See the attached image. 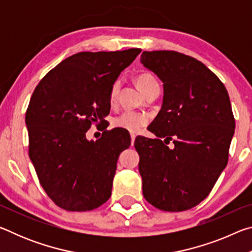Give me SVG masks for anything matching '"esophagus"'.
<instances>
[{
	"mask_svg": "<svg viewBox=\"0 0 252 252\" xmlns=\"http://www.w3.org/2000/svg\"><path fill=\"white\" fill-rule=\"evenodd\" d=\"M130 136H131V146H133L134 140H135V134L134 133H131Z\"/></svg>",
	"mask_w": 252,
	"mask_h": 252,
	"instance_id": "esophagus-1",
	"label": "esophagus"
}]
</instances>
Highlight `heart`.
<instances>
[{
  "mask_svg": "<svg viewBox=\"0 0 252 252\" xmlns=\"http://www.w3.org/2000/svg\"><path fill=\"white\" fill-rule=\"evenodd\" d=\"M135 83H136V87L139 88V90L143 93L149 87H151L152 84L158 83V82L155 79V76H153L151 73L143 72V73H140L136 75ZM119 88H120V83H119V81H116V82L111 85L110 92H109V102L111 105L116 104ZM148 122H149V117L146 113L126 110L125 112H122L120 116H118L113 119L112 125L113 126L121 127V129H125L130 132H139L144 126L148 125Z\"/></svg>",
  "mask_w": 252,
  "mask_h": 252,
  "instance_id": "obj_1",
  "label": "heart"
}]
</instances>
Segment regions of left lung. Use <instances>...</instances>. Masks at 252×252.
Here are the masks:
<instances>
[{
    "mask_svg": "<svg viewBox=\"0 0 252 252\" xmlns=\"http://www.w3.org/2000/svg\"><path fill=\"white\" fill-rule=\"evenodd\" d=\"M141 62L164 89L148 127L158 139L134 141L143 197L162 211L189 210L208 197L228 163L236 126L228 91L202 62L177 51H144Z\"/></svg>",
    "mask_w": 252,
    "mask_h": 252,
    "instance_id": "1",
    "label": "left lung"
}]
</instances>
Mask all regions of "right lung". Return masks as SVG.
Segmentation results:
<instances>
[{"instance_id": "add662e5", "label": "right lung", "mask_w": 252, "mask_h": 252, "mask_svg": "<svg viewBox=\"0 0 252 252\" xmlns=\"http://www.w3.org/2000/svg\"><path fill=\"white\" fill-rule=\"evenodd\" d=\"M141 52H79L44 75L25 116L29 156L49 198L66 211H90L111 195L119 155L130 147L122 129L105 130L95 142L85 133L104 126L109 92Z\"/></svg>"}]
</instances>
